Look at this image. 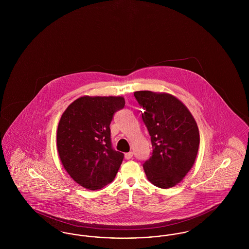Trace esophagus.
<instances>
[{"label":"esophagus","mask_w":249,"mask_h":249,"mask_svg":"<svg viewBox=\"0 0 249 249\" xmlns=\"http://www.w3.org/2000/svg\"><path fill=\"white\" fill-rule=\"evenodd\" d=\"M132 155H133L132 152H128V153H125V159H126V160H130V159L132 158Z\"/></svg>","instance_id":"esophagus-1"}]
</instances>
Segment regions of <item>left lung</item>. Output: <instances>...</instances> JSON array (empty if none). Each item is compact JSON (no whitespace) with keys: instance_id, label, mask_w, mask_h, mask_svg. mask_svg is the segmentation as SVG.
Masks as SVG:
<instances>
[{"instance_id":"8db88e82","label":"left lung","mask_w":249,"mask_h":249,"mask_svg":"<svg viewBox=\"0 0 249 249\" xmlns=\"http://www.w3.org/2000/svg\"><path fill=\"white\" fill-rule=\"evenodd\" d=\"M153 147L143 163L149 182L161 189L177 186L195 162L200 144L197 123L190 110L174 95L149 90L135 91Z\"/></svg>"}]
</instances>
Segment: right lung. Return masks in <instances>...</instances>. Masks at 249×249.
<instances>
[{
    "instance_id": "add662e5",
    "label": "right lung",
    "mask_w": 249,
    "mask_h": 249,
    "mask_svg": "<svg viewBox=\"0 0 249 249\" xmlns=\"http://www.w3.org/2000/svg\"><path fill=\"white\" fill-rule=\"evenodd\" d=\"M125 106L121 96H83L61 115L57 149L66 172L78 185L100 190L111 183L124 155L113 149L110 123Z\"/></svg>"
}]
</instances>
